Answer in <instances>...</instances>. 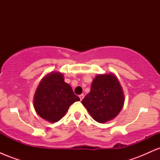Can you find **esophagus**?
Returning <instances> with one entry per match:
<instances>
[{
    "mask_svg": "<svg viewBox=\"0 0 160 160\" xmlns=\"http://www.w3.org/2000/svg\"><path fill=\"white\" fill-rule=\"evenodd\" d=\"M79 97H80V100H82V99H83V98H84V95L83 94L80 95H79Z\"/></svg>",
    "mask_w": 160,
    "mask_h": 160,
    "instance_id": "obj_1",
    "label": "esophagus"
}]
</instances>
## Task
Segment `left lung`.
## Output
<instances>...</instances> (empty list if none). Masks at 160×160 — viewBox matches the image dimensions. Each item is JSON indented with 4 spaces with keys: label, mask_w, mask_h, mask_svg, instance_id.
<instances>
[{
    "label": "left lung",
    "mask_w": 160,
    "mask_h": 160,
    "mask_svg": "<svg viewBox=\"0 0 160 160\" xmlns=\"http://www.w3.org/2000/svg\"><path fill=\"white\" fill-rule=\"evenodd\" d=\"M82 104L98 122H106L119 114L124 96L118 80L113 74L98 75L93 80L90 92Z\"/></svg>",
    "instance_id": "1"
}]
</instances>
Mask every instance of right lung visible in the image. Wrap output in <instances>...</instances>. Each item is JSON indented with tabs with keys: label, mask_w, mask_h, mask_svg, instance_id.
Returning a JSON list of instances; mask_svg holds the SVG:
<instances>
[{
	"label": "right lung",
	"mask_w": 160,
	"mask_h": 160,
	"mask_svg": "<svg viewBox=\"0 0 160 160\" xmlns=\"http://www.w3.org/2000/svg\"><path fill=\"white\" fill-rule=\"evenodd\" d=\"M80 101L69 84L64 81L58 72L46 75L40 82L35 95L34 104L38 114L51 122L60 120L71 104Z\"/></svg>",
	"instance_id": "obj_1"
}]
</instances>
